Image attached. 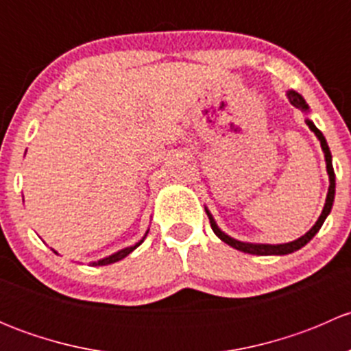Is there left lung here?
I'll return each mask as SVG.
<instances>
[{
  "label": "left lung",
  "mask_w": 351,
  "mask_h": 351,
  "mask_svg": "<svg viewBox=\"0 0 351 351\" xmlns=\"http://www.w3.org/2000/svg\"><path fill=\"white\" fill-rule=\"evenodd\" d=\"M287 97H289L290 104L293 105V107L300 108L302 112H309V107H307L306 100L302 98V95H299L297 91L290 90L287 91ZM306 123L309 125V129L313 130L314 134H316V137L319 139L321 143V147H323V153H324V159H326V169H328V175H329V189H328V195H326V204H324L323 207V212H321L319 219L316 221V224L313 226V228L309 229V231L306 232L304 236H300L299 239H295V241H290V243H284V244H256V243H243V241H238V239L231 238V236H228L226 232H222L221 229H219V226L215 224L214 217H212L210 212L205 208V212H207L208 215V221H210V228L212 231L215 232V236H217L219 239H222L226 244H229V246H232L234 250L238 251H243V253H250V254H258V256H268V254H289V253H293V251L300 250L302 246H306L307 243L311 241V239L316 236V232L319 231L321 226L324 224V221H326V217L329 215V212H331V207H332V202H335V169H332V162H331V151H329L328 147V143L326 139H324L323 132H321L319 129H317L316 125H314L313 120L306 119Z\"/></svg>",
  "instance_id": "8db88e82"
}]
</instances>
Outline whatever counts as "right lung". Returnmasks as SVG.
Here are the masks:
<instances>
[{
  "label": "right lung",
  "instance_id": "add662e5",
  "mask_svg": "<svg viewBox=\"0 0 351 351\" xmlns=\"http://www.w3.org/2000/svg\"><path fill=\"white\" fill-rule=\"evenodd\" d=\"M147 232L149 231H146V234H144V238L141 239L139 243H136L134 244V246H129V247H123V250H120V251H117V253H113V254H110V256H107V258H104V260H98V261H93V267H104V265H110V263H115V261H120L122 260V258H125L127 254H130L132 253L134 250H136L137 246H141V244H143V241L144 239H146V236H147Z\"/></svg>",
  "mask_w": 351,
  "mask_h": 351
}]
</instances>
